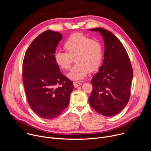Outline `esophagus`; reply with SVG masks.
I'll list each match as a JSON object with an SVG mask.
<instances>
[{
	"label": "esophagus",
	"instance_id": "obj_1",
	"mask_svg": "<svg viewBox=\"0 0 151 151\" xmlns=\"http://www.w3.org/2000/svg\"><path fill=\"white\" fill-rule=\"evenodd\" d=\"M73 86H74V87L75 88H77L78 86H80V85H81V82H77V81H75V82H73Z\"/></svg>",
	"mask_w": 151,
	"mask_h": 151
}]
</instances>
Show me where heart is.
<instances>
[{
	"mask_svg": "<svg viewBox=\"0 0 151 151\" xmlns=\"http://www.w3.org/2000/svg\"><path fill=\"white\" fill-rule=\"evenodd\" d=\"M63 48L66 53L57 52L55 61L62 69L67 70L75 59L76 63L68 74L72 80H81L89 71H96L101 65L103 58V48L98 41L80 33L70 35L65 42Z\"/></svg>",
	"mask_w": 151,
	"mask_h": 151,
	"instance_id": "obj_1",
	"label": "heart"
}]
</instances>
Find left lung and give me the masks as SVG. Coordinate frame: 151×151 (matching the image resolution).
Returning <instances> with one entry per match:
<instances>
[{"label":"left lung","mask_w":151,"mask_h":151,"mask_svg":"<svg viewBox=\"0 0 151 151\" xmlns=\"http://www.w3.org/2000/svg\"><path fill=\"white\" fill-rule=\"evenodd\" d=\"M89 31L101 34L105 50L103 65L91 80L93 89L89 103L98 113L112 117L119 113L129 101L132 67L125 48L113 33L103 28Z\"/></svg>","instance_id":"left-lung-1"}]
</instances>
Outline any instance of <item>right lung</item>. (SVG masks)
Masks as SVG:
<instances>
[{"label": "right lung", "mask_w": 151, "mask_h": 151, "mask_svg": "<svg viewBox=\"0 0 151 151\" xmlns=\"http://www.w3.org/2000/svg\"><path fill=\"white\" fill-rule=\"evenodd\" d=\"M62 38L60 32L47 30L29 45L22 66L23 83L28 104L44 119L60 115L68 106L73 82L64 76L55 61Z\"/></svg>", "instance_id": "right-lung-1"}]
</instances>
